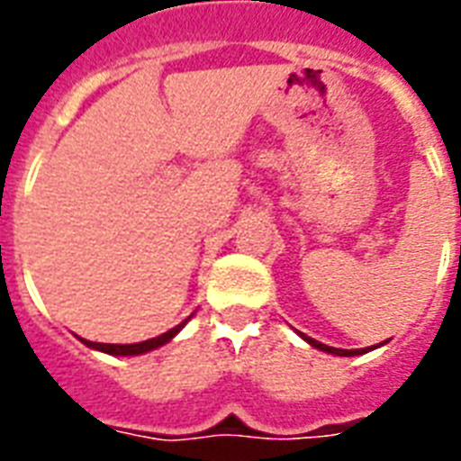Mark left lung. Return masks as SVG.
Returning a JSON list of instances; mask_svg holds the SVG:
<instances>
[{
    "label": "left lung",
    "instance_id": "1",
    "mask_svg": "<svg viewBox=\"0 0 461 461\" xmlns=\"http://www.w3.org/2000/svg\"><path fill=\"white\" fill-rule=\"evenodd\" d=\"M299 335H302V332H299ZM302 337L311 344V347H315V349L328 351V354H337V357H358V354H366V351L373 349V347H366V349H335V347H328V344L318 342V339H313V337H308V335H302Z\"/></svg>",
    "mask_w": 461,
    "mask_h": 461
}]
</instances>
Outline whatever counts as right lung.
<instances>
[{"label": "right lung", "instance_id": "add662e5", "mask_svg": "<svg viewBox=\"0 0 461 461\" xmlns=\"http://www.w3.org/2000/svg\"><path fill=\"white\" fill-rule=\"evenodd\" d=\"M188 321V318H186ZM186 321L179 322L176 328L167 330V332H162L159 337H153V339H146V342H136V344H103V342H88V339H81L83 344H88L90 349H97V351H104V354H112V357H139V354H146V351H153L158 349V347H162V344H167L169 339H172L176 332H179L184 325H186Z\"/></svg>", "mask_w": 461, "mask_h": 461}]
</instances>
